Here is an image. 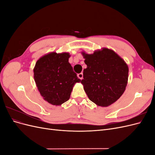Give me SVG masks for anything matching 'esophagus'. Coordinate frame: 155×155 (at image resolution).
<instances>
[{
    "label": "esophagus",
    "instance_id": "34e87169",
    "mask_svg": "<svg viewBox=\"0 0 155 155\" xmlns=\"http://www.w3.org/2000/svg\"><path fill=\"white\" fill-rule=\"evenodd\" d=\"M78 77L81 79H83V73H79V74H78Z\"/></svg>",
    "mask_w": 155,
    "mask_h": 155
}]
</instances>
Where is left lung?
<instances>
[{
  "label": "left lung",
  "mask_w": 155,
  "mask_h": 155,
  "mask_svg": "<svg viewBox=\"0 0 155 155\" xmlns=\"http://www.w3.org/2000/svg\"><path fill=\"white\" fill-rule=\"evenodd\" d=\"M87 68L81 83L91 101L107 107L123 94L127 84L129 68L113 50L104 48L92 54L82 53Z\"/></svg>",
  "instance_id": "obj_1"
}]
</instances>
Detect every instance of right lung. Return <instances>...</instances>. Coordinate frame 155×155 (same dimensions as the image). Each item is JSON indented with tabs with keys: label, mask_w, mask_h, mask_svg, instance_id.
Returning a JSON list of instances; mask_svg holds the SVG:
<instances>
[{
	"label": "right lung",
	"mask_w": 155,
	"mask_h": 155,
	"mask_svg": "<svg viewBox=\"0 0 155 155\" xmlns=\"http://www.w3.org/2000/svg\"><path fill=\"white\" fill-rule=\"evenodd\" d=\"M68 53L51 52L37 61L34 69L36 85L44 100L54 105L68 101L76 83L81 81L68 62Z\"/></svg>",
	"instance_id": "add662e5"
}]
</instances>
